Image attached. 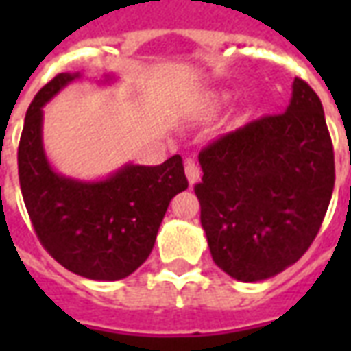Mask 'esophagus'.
Returning <instances> with one entry per match:
<instances>
[{
  "label": "esophagus",
  "mask_w": 351,
  "mask_h": 351,
  "mask_svg": "<svg viewBox=\"0 0 351 351\" xmlns=\"http://www.w3.org/2000/svg\"><path fill=\"white\" fill-rule=\"evenodd\" d=\"M184 171H186V176H188V182H190V186H193V184L199 182L201 169H199V165L195 163V161L186 160V163H184Z\"/></svg>",
  "instance_id": "1"
}]
</instances>
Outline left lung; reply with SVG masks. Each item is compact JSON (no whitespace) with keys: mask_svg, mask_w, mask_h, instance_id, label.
Listing matches in <instances>:
<instances>
[{"mask_svg":"<svg viewBox=\"0 0 351 351\" xmlns=\"http://www.w3.org/2000/svg\"><path fill=\"white\" fill-rule=\"evenodd\" d=\"M286 112L263 116L201 150L195 186L214 263L261 282L314 241L335 186V156L316 92L293 80Z\"/></svg>","mask_w":351,"mask_h":351,"instance_id":"8db88e82","label":"left lung"}]
</instances>
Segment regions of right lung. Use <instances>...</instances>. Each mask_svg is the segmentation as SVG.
Listing matches in <instances>:
<instances>
[{
  "mask_svg": "<svg viewBox=\"0 0 351 351\" xmlns=\"http://www.w3.org/2000/svg\"><path fill=\"white\" fill-rule=\"evenodd\" d=\"M80 73H60L27 108L19 146L22 197L41 244L79 276L114 282L145 263L171 199L188 188L182 158L161 165L125 163L97 180L58 173L43 145V108ZM105 75L101 84L114 82Z\"/></svg>",
  "mask_w": 351,
  "mask_h": 351,
  "instance_id": "1",
  "label": "right lung"
}]
</instances>
